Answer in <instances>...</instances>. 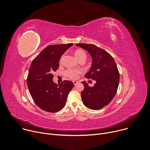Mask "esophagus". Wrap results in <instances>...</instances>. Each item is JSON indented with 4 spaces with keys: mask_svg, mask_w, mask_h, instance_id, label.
I'll return each mask as SVG.
<instances>
[{
    "mask_svg": "<svg viewBox=\"0 0 150 150\" xmlns=\"http://www.w3.org/2000/svg\"><path fill=\"white\" fill-rule=\"evenodd\" d=\"M73 82V83H74V84L75 85H76L78 83V81H72Z\"/></svg>",
    "mask_w": 150,
    "mask_h": 150,
    "instance_id": "esophagus-1",
    "label": "esophagus"
}]
</instances>
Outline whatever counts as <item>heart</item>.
I'll return each instance as SVG.
<instances>
[{"instance_id":"1","label":"heart","mask_w":150,"mask_h":150,"mask_svg":"<svg viewBox=\"0 0 150 150\" xmlns=\"http://www.w3.org/2000/svg\"><path fill=\"white\" fill-rule=\"evenodd\" d=\"M74 54L76 59L79 61L81 59H85L87 57V53L83 49H78L75 50ZM64 57V54L62 56L60 59V63H62L63 61V59ZM82 72V71L81 69H68L65 71V75L72 79H76L78 78L79 74H81Z\"/></svg>"}]
</instances>
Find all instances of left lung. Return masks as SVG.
<instances>
[{"label":"left lung","instance_id":"1","mask_svg":"<svg viewBox=\"0 0 150 150\" xmlns=\"http://www.w3.org/2000/svg\"><path fill=\"white\" fill-rule=\"evenodd\" d=\"M86 50L92 57V65L85 77L96 81L93 87L82 81L83 104L92 110H100L109 104L115 96L119 82V72L113 57L106 51L91 44L76 45Z\"/></svg>","mask_w":150,"mask_h":150}]
</instances>
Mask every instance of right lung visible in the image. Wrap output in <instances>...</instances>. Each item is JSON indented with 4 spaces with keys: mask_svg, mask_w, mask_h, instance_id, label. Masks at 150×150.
<instances>
[{
    "mask_svg": "<svg viewBox=\"0 0 150 150\" xmlns=\"http://www.w3.org/2000/svg\"><path fill=\"white\" fill-rule=\"evenodd\" d=\"M72 45L49 46L31 62L27 76L28 88L35 103L46 112L56 113L61 110L74 86L71 81L65 80L58 85L53 81V73L59 68L61 56Z\"/></svg>",
    "mask_w": 150,
    "mask_h": 150,
    "instance_id": "1",
    "label": "right lung"
}]
</instances>
